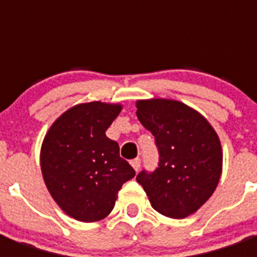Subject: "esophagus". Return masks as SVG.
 Returning a JSON list of instances; mask_svg holds the SVG:
<instances>
[{"instance_id":"esophagus-1","label":"esophagus","mask_w":257,"mask_h":257,"mask_svg":"<svg viewBox=\"0 0 257 257\" xmlns=\"http://www.w3.org/2000/svg\"><path fill=\"white\" fill-rule=\"evenodd\" d=\"M131 165H132L135 171L139 172V169H140V167H141V160L139 159V157H137V159H135V160L131 161Z\"/></svg>"}]
</instances>
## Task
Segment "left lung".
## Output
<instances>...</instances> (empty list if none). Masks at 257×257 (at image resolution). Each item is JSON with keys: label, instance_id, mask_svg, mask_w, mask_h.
Listing matches in <instances>:
<instances>
[{"label": "left lung", "instance_id": "1", "mask_svg": "<svg viewBox=\"0 0 257 257\" xmlns=\"http://www.w3.org/2000/svg\"><path fill=\"white\" fill-rule=\"evenodd\" d=\"M137 118L155 136L160 161L156 171L137 175L159 213L184 219L215 192L223 169L217 133L203 114L168 98L136 101Z\"/></svg>", "mask_w": 257, "mask_h": 257}]
</instances>
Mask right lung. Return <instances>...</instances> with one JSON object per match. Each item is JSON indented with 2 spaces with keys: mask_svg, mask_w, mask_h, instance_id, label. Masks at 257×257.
<instances>
[{
  "mask_svg": "<svg viewBox=\"0 0 257 257\" xmlns=\"http://www.w3.org/2000/svg\"><path fill=\"white\" fill-rule=\"evenodd\" d=\"M122 105L92 101L78 104L54 121L44 137L40 164L45 185L66 215L84 223L112 212L122 184L135 169L120 157L105 132Z\"/></svg>",
  "mask_w": 257,
  "mask_h": 257,
  "instance_id": "1",
  "label": "right lung"
}]
</instances>
